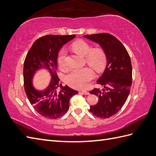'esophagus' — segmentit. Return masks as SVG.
<instances>
[{
    "instance_id": "1",
    "label": "esophagus",
    "mask_w": 156,
    "mask_h": 156,
    "mask_svg": "<svg viewBox=\"0 0 156 156\" xmlns=\"http://www.w3.org/2000/svg\"><path fill=\"white\" fill-rule=\"evenodd\" d=\"M81 92H82L83 94H85V95H89V94H90V92H88V91H86V90H81Z\"/></svg>"
}]
</instances>
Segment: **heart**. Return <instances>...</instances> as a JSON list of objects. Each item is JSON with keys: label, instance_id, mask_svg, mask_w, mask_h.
Returning a JSON list of instances; mask_svg holds the SVG:
<instances>
[{"label": "heart", "instance_id": "1", "mask_svg": "<svg viewBox=\"0 0 156 156\" xmlns=\"http://www.w3.org/2000/svg\"><path fill=\"white\" fill-rule=\"evenodd\" d=\"M71 48L82 56H86V61L94 69L99 71L102 70L106 63V56L100 48H93L84 40H78L72 43ZM66 51L62 50L58 57V64L61 68L66 67ZM94 76L91 68L85 67L80 69H74L65 76V82L75 88H84Z\"/></svg>", "mask_w": 156, "mask_h": 156}]
</instances>
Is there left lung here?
I'll return each mask as SVG.
<instances>
[{"label": "left lung", "mask_w": 156, "mask_h": 156, "mask_svg": "<svg viewBox=\"0 0 156 156\" xmlns=\"http://www.w3.org/2000/svg\"><path fill=\"white\" fill-rule=\"evenodd\" d=\"M84 37L99 44L107 60L104 73L97 80L104 88H94L90 92L99 99L90 106V112L98 118H110L121 109L129 96L132 83L131 60L122 42L110 34H87Z\"/></svg>", "instance_id": "1"}]
</instances>
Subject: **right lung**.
<instances>
[{
	"label": "right lung",
	"instance_id": "add662e5",
	"mask_svg": "<svg viewBox=\"0 0 156 156\" xmlns=\"http://www.w3.org/2000/svg\"><path fill=\"white\" fill-rule=\"evenodd\" d=\"M76 35H46L37 39L28 52L24 62V90L28 99L34 110L48 119L58 118L69 109L70 100L76 94V90L60 84L56 74L57 58L64 44ZM42 68L48 70L52 80L44 90H36L32 84L35 72ZM60 88L58 90V88Z\"/></svg>",
	"mask_w": 156,
	"mask_h": 156
}]
</instances>
